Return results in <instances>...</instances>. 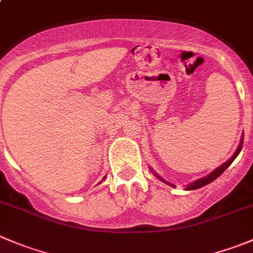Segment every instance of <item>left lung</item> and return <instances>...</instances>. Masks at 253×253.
<instances>
[{
    "label": "left lung",
    "mask_w": 253,
    "mask_h": 253,
    "mask_svg": "<svg viewBox=\"0 0 253 253\" xmlns=\"http://www.w3.org/2000/svg\"><path fill=\"white\" fill-rule=\"evenodd\" d=\"M242 144H244V138H242V139H241V142H240V146H239V148H237V151L235 152L234 156H232L231 158H230L229 161L226 162V163H224V164H222V166H220L219 168L215 169V170H214V171H211V173H210L209 175H208V176H204V178L199 179V180H195V181H193L192 184H189V185L186 186V190H194V189H199V188H202V186H205V185H207V184L211 183V181H214L215 179L217 178V176L221 175V174L224 173V171L226 170L227 168H229L230 164H231L232 162L235 161V158H236V157L239 156L240 152H241V149H242ZM151 170H152V169H151ZM152 171H153V173H154V170H152ZM154 175L158 176V178L161 179V180H163V179H162L161 176H159L158 174H157V173H154ZM163 181H164V180H163ZM166 183H167V181H166ZM167 184H169V183H167ZM169 185H170V184H169ZM171 186H174V185H171Z\"/></svg>",
    "instance_id": "1"
}]
</instances>
